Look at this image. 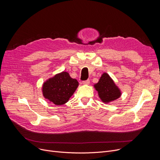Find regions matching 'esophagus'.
Listing matches in <instances>:
<instances>
[{"instance_id":"obj_1","label":"esophagus","mask_w":160,"mask_h":160,"mask_svg":"<svg viewBox=\"0 0 160 160\" xmlns=\"http://www.w3.org/2000/svg\"><path fill=\"white\" fill-rule=\"evenodd\" d=\"M82 83H83V84H84V85H89L90 83V81H89V80H86V81H83Z\"/></svg>"}]
</instances>
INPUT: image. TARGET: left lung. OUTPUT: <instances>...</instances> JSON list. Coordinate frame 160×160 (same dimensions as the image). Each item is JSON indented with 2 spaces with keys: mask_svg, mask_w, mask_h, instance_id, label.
<instances>
[{
  "mask_svg": "<svg viewBox=\"0 0 160 160\" xmlns=\"http://www.w3.org/2000/svg\"><path fill=\"white\" fill-rule=\"evenodd\" d=\"M95 90L101 101L109 104L118 99L122 95V91L117 86L113 80L107 72H104L100 77L98 82L94 84Z\"/></svg>",
  "mask_w": 160,
  "mask_h": 160,
  "instance_id": "left-lung-1",
  "label": "left lung"
}]
</instances>
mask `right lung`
<instances>
[{
  "mask_svg": "<svg viewBox=\"0 0 160 160\" xmlns=\"http://www.w3.org/2000/svg\"><path fill=\"white\" fill-rule=\"evenodd\" d=\"M79 86L69 72L62 71L47 79L42 86V94L45 99L55 105H63L69 101Z\"/></svg>",
  "mask_w": 160,
  "mask_h": 160,
  "instance_id": "1",
  "label": "right lung"
}]
</instances>
